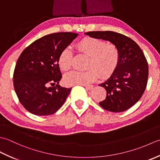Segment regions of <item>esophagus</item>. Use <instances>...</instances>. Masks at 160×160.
I'll use <instances>...</instances> for the list:
<instances>
[{
  "label": "esophagus",
  "instance_id": "34e87169",
  "mask_svg": "<svg viewBox=\"0 0 160 160\" xmlns=\"http://www.w3.org/2000/svg\"><path fill=\"white\" fill-rule=\"evenodd\" d=\"M82 86H84V87H86V90H92L93 88H94V86H92V85H88V86H86V85H82Z\"/></svg>",
  "mask_w": 160,
  "mask_h": 160
}]
</instances>
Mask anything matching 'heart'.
<instances>
[{
	"instance_id": "b5f03b06",
	"label": "heart",
	"mask_w": 160,
	"mask_h": 160,
	"mask_svg": "<svg viewBox=\"0 0 160 160\" xmlns=\"http://www.w3.org/2000/svg\"><path fill=\"white\" fill-rule=\"evenodd\" d=\"M75 47L80 53L88 57L86 72L73 71L66 74L64 82L67 85H86L95 80L98 72L102 77L111 74L116 69L119 59L117 46L112 43L105 42L92 37H85L77 42ZM72 54L70 49L65 48L58 58V65L61 71L66 72L71 68Z\"/></svg>"
}]
</instances>
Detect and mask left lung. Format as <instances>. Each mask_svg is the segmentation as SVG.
<instances>
[{"label":"left lung","mask_w":160,"mask_h":160,"mask_svg":"<svg viewBox=\"0 0 160 160\" xmlns=\"http://www.w3.org/2000/svg\"><path fill=\"white\" fill-rule=\"evenodd\" d=\"M85 34L115 44L119 53L116 69L99 84L107 92L106 99L99 105L113 112L129 109L141 99L148 82V66L141 48L131 38L115 32H89Z\"/></svg>","instance_id":"obj_1"}]
</instances>
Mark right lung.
<instances>
[{
  "label": "right lung",
  "mask_w": 160,
  "mask_h": 160,
  "mask_svg": "<svg viewBox=\"0 0 160 160\" xmlns=\"http://www.w3.org/2000/svg\"><path fill=\"white\" fill-rule=\"evenodd\" d=\"M77 36L72 32L50 34L22 51L16 62L13 79L19 102L28 112L38 116L52 115L66 102L72 88L58 85L62 74L58 58ZM56 82V87L48 86Z\"/></svg>",
  "instance_id": "obj_1"
}]
</instances>
